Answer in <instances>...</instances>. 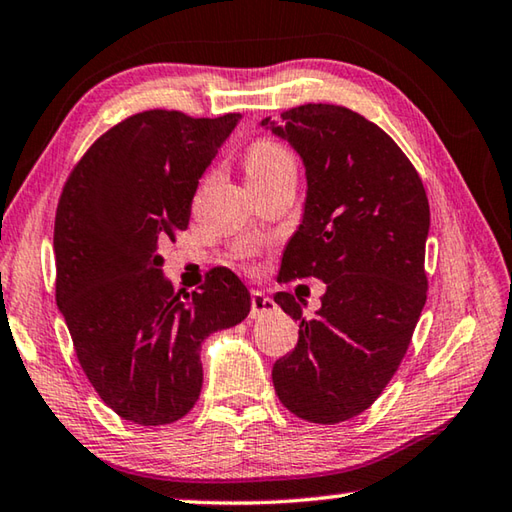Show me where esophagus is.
I'll return each mask as SVG.
<instances>
[{"mask_svg":"<svg viewBox=\"0 0 512 512\" xmlns=\"http://www.w3.org/2000/svg\"><path fill=\"white\" fill-rule=\"evenodd\" d=\"M250 302H253V307H250V316L253 318H262V316L273 314L275 311V302L268 296H264L262 291H253Z\"/></svg>","mask_w":512,"mask_h":512,"instance_id":"esophagus-1","label":"esophagus"}]
</instances>
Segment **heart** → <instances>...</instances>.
I'll use <instances>...</instances> for the list:
<instances>
[{
  "label": "heart",
  "mask_w": 512,
  "mask_h": 512,
  "mask_svg": "<svg viewBox=\"0 0 512 512\" xmlns=\"http://www.w3.org/2000/svg\"><path fill=\"white\" fill-rule=\"evenodd\" d=\"M244 164L248 183H268L282 173H296V160L291 151L275 140L253 142L246 151Z\"/></svg>",
  "instance_id": "b5f03b06"
}]
</instances>
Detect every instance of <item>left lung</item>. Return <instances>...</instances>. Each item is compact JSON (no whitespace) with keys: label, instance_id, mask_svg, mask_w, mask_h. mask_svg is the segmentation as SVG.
Masks as SVG:
<instances>
[{"label":"left lung","instance_id":"left-lung-1","mask_svg":"<svg viewBox=\"0 0 512 512\" xmlns=\"http://www.w3.org/2000/svg\"><path fill=\"white\" fill-rule=\"evenodd\" d=\"M259 126L289 142L307 178L280 282L314 275L327 284L311 320L305 300L275 296L300 332L275 361L273 386L298 418L336 424L377 400L409 348L427 302L429 201L400 146L359 112L307 103Z\"/></svg>","mask_w":512,"mask_h":512}]
</instances>
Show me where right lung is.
<instances>
[{"label": "right lung", "instance_id": "right-lung-1", "mask_svg": "<svg viewBox=\"0 0 512 512\" xmlns=\"http://www.w3.org/2000/svg\"><path fill=\"white\" fill-rule=\"evenodd\" d=\"M239 119L128 117L90 146L60 194L58 309L94 391L144 427L189 413L203 386L205 339L250 314V293L228 268L180 298L158 253L187 228L198 180Z\"/></svg>", "mask_w": 512, "mask_h": 512}]
</instances>
